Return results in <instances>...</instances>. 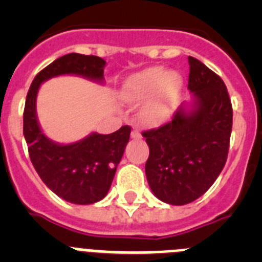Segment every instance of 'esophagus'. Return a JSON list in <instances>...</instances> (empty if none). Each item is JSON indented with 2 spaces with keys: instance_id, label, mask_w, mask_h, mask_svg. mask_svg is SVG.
<instances>
[{
  "instance_id": "obj_1",
  "label": "esophagus",
  "mask_w": 262,
  "mask_h": 262,
  "mask_svg": "<svg viewBox=\"0 0 262 262\" xmlns=\"http://www.w3.org/2000/svg\"><path fill=\"white\" fill-rule=\"evenodd\" d=\"M131 138L133 139H140L142 138V134H140V131H139L138 128L133 129V133H131Z\"/></svg>"
}]
</instances>
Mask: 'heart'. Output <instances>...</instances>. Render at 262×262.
<instances>
[{"instance_id": "b5f03b06", "label": "heart", "mask_w": 262, "mask_h": 262, "mask_svg": "<svg viewBox=\"0 0 262 262\" xmlns=\"http://www.w3.org/2000/svg\"><path fill=\"white\" fill-rule=\"evenodd\" d=\"M182 89V78L177 72L164 68H148L135 73L123 85V98L128 102H144L140 108L143 120L159 124L172 114Z\"/></svg>"}]
</instances>
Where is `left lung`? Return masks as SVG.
I'll return each instance as SVG.
<instances>
[{
  "label": "left lung",
  "instance_id": "1",
  "mask_svg": "<svg viewBox=\"0 0 262 262\" xmlns=\"http://www.w3.org/2000/svg\"><path fill=\"white\" fill-rule=\"evenodd\" d=\"M191 102H184L172 120L143 133L149 157L145 176L163 202L182 206L209 190L227 161L232 131V105L216 73L189 56Z\"/></svg>",
  "mask_w": 262,
  "mask_h": 262
}]
</instances>
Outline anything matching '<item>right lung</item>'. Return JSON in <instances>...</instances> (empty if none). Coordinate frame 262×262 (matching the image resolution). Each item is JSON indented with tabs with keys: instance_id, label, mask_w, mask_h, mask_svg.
<instances>
[{
	"instance_id": "1",
	"label": "right lung",
	"mask_w": 262,
	"mask_h": 262,
	"mask_svg": "<svg viewBox=\"0 0 262 262\" xmlns=\"http://www.w3.org/2000/svg\"><path fill=\"white\" fill-rule=\"evenodd\" d=\"M106 61L98 56L68 53L52 61L32 81L23 111V135L31 163L53 193L76 205L103 200L129 140L131 127L108 135L93 133L80 142L59 144L43 134L36 118V96L41 82L61 75H76L103 82Z\"/></svg>"
}]
</instances>
